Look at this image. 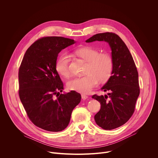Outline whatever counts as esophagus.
Returning <instances> with one entry per match:
<instances>
[{"instance_id": "1", "label": "esophagus", "mask_w": 158, "mask_h": 158, "mask_svg": "<svg viewBox=\"0 0 158 158\" xmlns=\"http://www.w3.org/2000/svg\"><path fill=\"white\" fill-rule=\"evenodd\" d=\"M81 97H82V99H86L88 98V96L85 95V94H82Z\"/></svg>"}]
</instances>
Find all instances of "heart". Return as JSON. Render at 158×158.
<instances>
[{"instance_id":"1","label":"heart","mask_w":158,"mask_h":158,"mask_svg":"<svg viewBox=\"0 0 158 158\" xmlns=\"http://www.w3.org/2000/svg\"><path fill=\"white\" fill-rule=\"evenodd\" d=\"M74 53L87 62L85 76L74 77L67 82V87L71 90L82 94H87L95 87L98 81H106L111 76L114 67L113 58L107 52H99L91 46H82L74 51ZM69 59L66 54H62L56 60L55 67L62 77L70 75Z\"/></svg>"}]
</instances>
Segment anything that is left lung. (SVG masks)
<instances>
[{
  "mask_svg": "<svg viewBox=\"0 0 158 158\" xmlns=\"http://www.w3.org/2000/svg\"><path fill=\"white\" fill-rule=\"evenodd\" d=\"M96 40L109 43L114 67L112 76L101 88L102 91L110 92L108 96H92L101 104L94 119L99 127L111 130L124 124L134 113L140 93L138 73L127 47L118 35L108 32L97 34L86 42Z\"/></svg>",
  "mask_w": 158,
  "mask_h": 158,
  "instance_id": "left-lung-1",
  "label": "left lung"
}]
</instances>
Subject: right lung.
Returning <instances> with one entry per match:
<instances>
[{
  "instance_id": "right-lung-1",
  "label": "right lung",
  "mask_w": 158,
  "mask_h": 158,
  "mask_svg": "<svg viewBox=\"0 0 158 158\" xmlns=\"http://www.w3.org/2000/svg\"><path fill=\"white\" fill-rule=\"evenodd\" d=\"M73 39L48 36L37 39L26 51L19 69V95L26 114L36 126L59 132L68 126L79 93L60 94L64 84L56 69L59 53Z\"/></svg>"
}]
</instances>
